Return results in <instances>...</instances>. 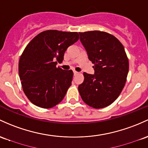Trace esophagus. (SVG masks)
<instances>
[{
  "label": "esophagus",
  "mask_w": 148,
  "mask_h": 148,
  "mask_svg": "<svg viewBox=\"0 0 148 148\" xmlns=\"http://www.w3.org/2000/svg\"><path fill=\"white\" fill-rule=\"evenodd\" d=\"M73 72H74V76L77 75V74H79V72H78V71H73Z\"/></svg>",
  "instance_id": "1"
}]
</instances>
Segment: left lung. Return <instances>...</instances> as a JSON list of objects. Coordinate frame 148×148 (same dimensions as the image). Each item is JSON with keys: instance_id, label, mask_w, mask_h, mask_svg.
Listing matches in <instances>:
<instances>
[{"instance_id": "left-lung-1", "label": "left lung", "mask_w": 148, "mask_h": 148, "mask_svg": "<svg viewBox=\"0 0 148 148\" xmlns=\"http://www.w3.org/2000/svg\"><path fill=\"white\" fill-rule=\"evenodd\" d=\"M79 35L95 70L94 74L84 73L79 93L92 108L108 107L119 97L126 84L129 65L124 48L116 37L105 32H79Z\"/></svg>"}]
</instances>
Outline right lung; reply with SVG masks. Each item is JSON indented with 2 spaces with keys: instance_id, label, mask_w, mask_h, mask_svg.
<instances>
[{
  "instance_id": "1",
  "label": "right lung",
  "mask_w": 148,
  "mask_h": 148,
  "mask_svg": "<svg viewBox=\"0 0 148 148\" xmlns=\"http://www.w3.org/2000/svg\"><path fill=\"white\" fill-rule=\"evenodd\" d=\"M79 38L77 32L47 30L27 45L19 61V75L24 92L34 105L51 108L63 100L74 74L56 65Z\"/></svg>"
}]
</instances>
